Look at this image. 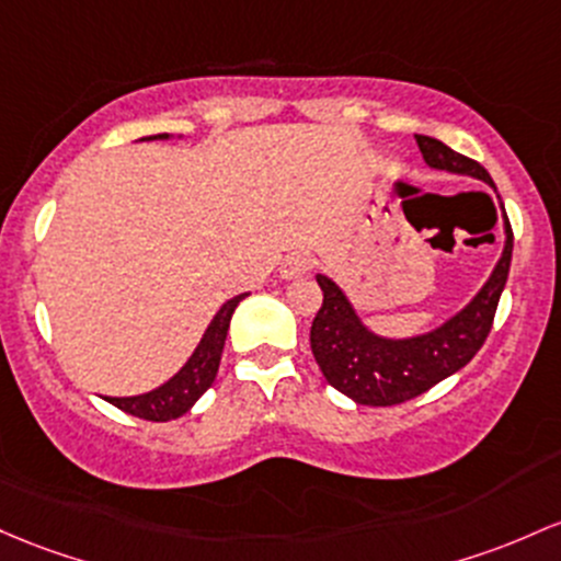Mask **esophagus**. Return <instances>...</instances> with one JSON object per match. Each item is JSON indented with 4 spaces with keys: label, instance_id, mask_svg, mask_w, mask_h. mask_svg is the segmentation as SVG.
<instances>
[{
    "label": "esophagus",
    "instance_id": "esophagus-1",
    "mask_svg": "<svg viewBox=\"0 0 561 561\" xmlns=\"http://www.w3.org/2000/svg\"><path fill=\"white\" fill-rule=\"evenodd\" d=\"M311 266H313V257L309 255V252L295 250L285 257V261H282L279 274H282V279H298V276L309 274Z\"/></svg>",
    "mask_w": 561,
    "mask_h": 561
}]
</instances>
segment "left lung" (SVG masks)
<instances>
[{
    "instance_id": "8db88e82",
    "label": "left lung",
    "mask_w": 561,
    "mask_h": 561,
    "mask_svg": "<svg viewBox=\"0 0 561 561\" xmlns=\"http://www.w3.org/2000/svg\"><path fill=\"white\" fill-rule=\"evenodd\" d=\"M415 140L423 162L431 170L477 178L495 191L490 172L479 162L453 151L450 146L431 135H415ZM497 205H501L503 220V250L488 282L463 309L426 332L404 337L380 335L362 319V313L335 279H330L328 274H317L324 300L311 324V351L330 386L346 393L356 404L391 408V404L421 397L431 386L469 365L490 335L497 300L508 279L511 250H514V233H511L501 196H497Z\"/></svg>"
}]
</instances>
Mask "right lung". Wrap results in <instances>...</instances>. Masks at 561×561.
<instances>
[{"label":"right lung","instance_id":"right-lung-1","mask_svg":"<svg viewBox=\"0 0 561 561\" xmlns=\"http://www.w3.org/2000/svg\"><path fill=\"white\" fill-rule=\"evenodd\" d=\"M175 135L159 133V135H146L140 140H172ZM181 138V135H178ZM250 293L233 295L231 300H226L215 317L207 324L205 335L202 341L196 343L194 354L188 356L186 365L181 367L170 380H164L162 386L157 389L146 391V393H135V397H103L108 404L114 408L130 412L135 417H144V421H175L181 417L183 412H188L196 404V399L202 397L207 389L213 386L215 375H218V365H220V354H224L226 346V335H229V324L233 311H237L239 300L248 298Z\"/></svg>","mask_w":561,"mask_h":561}]
</instances>
